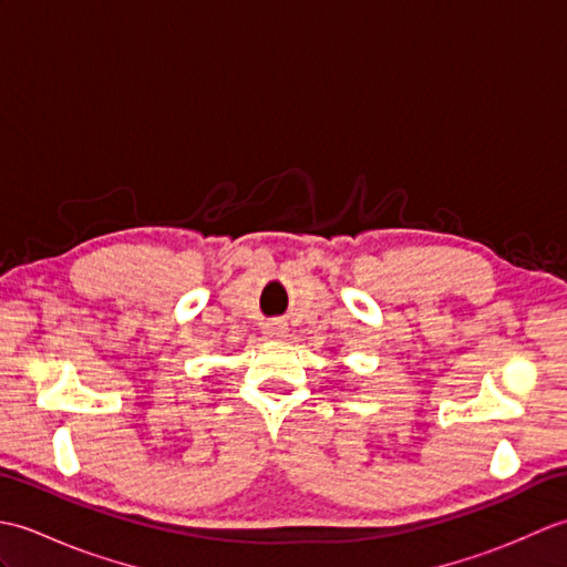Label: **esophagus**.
Here are the masks:
<instances>
[{
  "instance_id": "1",
  "label": "esophagus",
  "mask_w": 567,
  "mask_h": 567,
  "mask_svg": "<svg viewBox=\"0 0 567 567\" xmlns=\"http://www.w3.org/2000/svg\"><path fill=\"white\" fill-rule=\"evenodd\" d=\"M262 333H265V339H285L287 336V323L285 321H268V323H262Z\"/></svg>"
}]
</instances>
